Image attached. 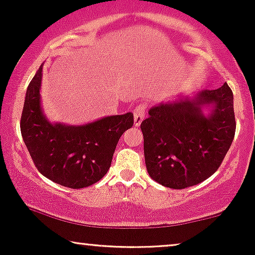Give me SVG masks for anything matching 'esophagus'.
Listing matches in <instances>:
<instances>
[{"label": "esophagus", "mask_w": 255, "mask_h": 255, "mask_svg": "<svg viewBox=\"0 0 255 255\" xmlns=\"http://www.w3.org/2000/svg\"><path fill=\"white\" fill-rule=\"evenodd\" d=\"M145 109L146 106L145 104H139V106L135 107L134 113H133V118H134V125L135 127H139L141 124L142 120L145 117Z\"/></svg>", "instance_id": "34e87169"}]
</instances>
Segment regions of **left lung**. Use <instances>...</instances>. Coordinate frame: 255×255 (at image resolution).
<instances>
[{"mask_svg":"<svg viewBox=\"0 0 255 255\" xmlns=\"http://www.w3.org/2000/svg\"><path fill=\"white\" fill-rule=\"evenodd\" d=\"M212 105L208 117L203 108ZM149 176L162 186L184 189L203 182L219 168L236 132L232 90L224 83L194 99L160 103L141 122Z\"/></svg>","mask_w":255,"mask_h":255,"instance_id":"obj_1","label":"left lung"}]
</instances>
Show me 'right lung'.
Here are the masks:
<instances>
[{
	"label": "right lung",
	"mask_w": 255,
	"mask_h": 255,
	"mask_svg": "<svg viewBox=\"0 0 255 255\" xmlns=\"http://www.w3.org/2000/svg\"><path fill=\"white\" fill-rule=\"evenodd\" d=\"M43 65L26 89L20 132L34 166L60 186L80 189L96 183L111 166L117 142L133 125V114L108 116L86 125L52 124L40 103Z\"/></svg>",
	"instance_id": "add662e5"
}]
</instances>
